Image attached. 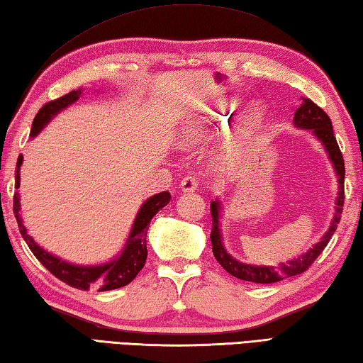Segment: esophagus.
<instances>
[{
  "label": "esophagus",
  "mask_w": 363,
  "mask_h": 363,
  "mask_svg": "<svg viewBox=\"0 0 363 363\" xmlns=\"http://www.w3.org/2000/svg\"><path fill=\"white\" fill-rule=\"evenodd\" d=\"M199 186V176L196 174H187L182 177L181 181V190L184 191H194Z\"/></svg>",
  "instance_id": "esophagus-1"
}]
</instances>
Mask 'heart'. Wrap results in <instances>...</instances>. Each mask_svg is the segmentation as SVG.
Masks as SVG:
<instances>
[{"mask_svg":"<svg viewBox=\"0 0 363 363\" xmlns=\"http://www.w3.org/2000/svg\"><path fill=\"white\" fill-rule=\"evenodd\" d=\"M229 113H230V111L212 112L209 115H206V117H203V123H204L206 126H209L212 129H221V128L226 126V121H228L226 118H228ZM259 121H260V113L259 112H252L250 115L248 121H246V123H248V126L254 128V126H257Z\"/></svg>","mask_w":363,"mask_h":363,"instance_id":"1","label":"heart"}]
</instances>
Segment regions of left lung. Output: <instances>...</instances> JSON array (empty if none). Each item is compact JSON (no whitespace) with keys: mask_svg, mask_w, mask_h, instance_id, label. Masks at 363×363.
<instances>
[{"mask_svg":"<svg viewBox=\"0 0 363 363\" xmlns=\"http://www.w3.org/2000/svg\"><path fill=\"white\" fill-rule=\"evenodd\" d=\"M293 121H295V125L298 128L312 129L313 134L320 138L323 145H325V148L329 154V159L333 160V165H334L335 173L338 176V196H337V207H335L333 225H330L328 233L323 235L321 242H318L311 251L304 252L303 256H299L298 259H293V260L287 262V264H281L279 267L250 265V264H243V262L235 260L233 256H229L228 251L225 250V246H223L220 228H218L220 203L212 201V204H211V215H212L211 242H212L213 256L218 260V264L225 268L230 276L237 277V279H242L246 282H254V284H273V282H279V281L285 279V277L304 273L306 269H309V267L313 264L315 259H317L323 252V250L326 248L329 240H330V237H333L335 233L338 223H340L342 212H343V203H345V186H343L345 184V160H343L340 148H338V143L335 140L333 121H330V118L328 117V113L309 98H303V103H301V106L296 109Z\"/></svg>","mask_w":363,"mask_h":363,"instance_id":"left-lung-1","label":"left lung"}]
</instances>
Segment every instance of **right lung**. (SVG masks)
<instances>
[{"label": "right lung", "instance_id": "add662e5", "mask_svg": "<svg viewBox=\"0 0 363 363\" xmlns=\"http://www.w3.org/2000/svg\"><path fill=\"white\" fill-rule=\"evenodd\" d=\"M82 94V90H73L70 94L60 96L57 99L46 103L40 107V111L37 112L33 121V129H30V137L37 135L40 133V129L48 123L54 115L59 111L65 109L67 106L73 104ZM23 162V156H18L17 160V172H15V189L20 187V167ZM168 191H160V194L151 196L148 201H145L138 211L133 230L125 245V250L121 251L120 256L104 265L96 267H78L72 265L68 262L60 260L54 257L52 254L46 252L42 250L33 238L26 233V228L23 225L21 215H20V195L18 191L13 194V215L17 218L18 229L21 237L25 238L29 250L33 251L37 260L48 269V272L56 276L57 279L68 284L70 287L79 289V290H89L95 289L98 291H107L115 290L120 287H125L134 277L138 274V272L145 267L146 256H148V250H146V233H148V226L151 218L156 215L162 207H165L169 201Z\"/></svg>", "mask_w": 363, "mask_h": 363}]
</instances>
